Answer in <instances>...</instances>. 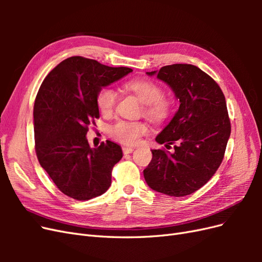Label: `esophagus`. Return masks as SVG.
<instances>
[{"instance_id":"esophagus-1","label":"esophagus","mask_w":262,"mask_h":262,"mask_svg":"<svg viewBox=\"0 0 262 262\" xmlns=\"http://www.w3.org/2000/svg\"><path fill=\"white\" fill-rule=\"evenodd\" d=\"M133 150H134V148H133V147H128V146H123V147H122V152H123V154H124V155L132 153Z\"/></svg>"}]
</instances>
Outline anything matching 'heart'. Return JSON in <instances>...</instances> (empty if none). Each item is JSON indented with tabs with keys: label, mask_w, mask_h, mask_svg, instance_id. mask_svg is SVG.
<instances>
[{
	"label": "heart",
	"mask_w": 262,
	"mask_h": 262,
	"mask_svg": "<svg viewBox=\"0 0 262 262\" xmlns=\"http://www.w3.org/2000/svg\"><path fill=\"white\" fill-rule=\"evenodd\" d=\"M125 89L131 91L143 102V114L153 122H163L167 119L172 110V102L164 96L162 87L149 80H133L125 84ZM117 101V95L113 89L104 87L96 96L97 107L101 114L109 115L113 113ZM146 132L145 124L141 122L118 121L110 126L109 133L114 139L124 144L133 145L139 141L142 134Z\"/></svg>",
	"instance_id": "1"
}]
</instances>
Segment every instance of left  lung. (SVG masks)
I'll return each instance as SVG.
<instances>
[{"label": "left lung", "mask_w": 262, "mask_h": 262, "mask_svg": "<svg viewBox=\"0 0 262 262\" xmlns=\"http://www.w3.org/2000/svg\"><path fill=\"white\" fill-rule=\"evenodd\" d=\"M167 84L179 100L178 112L156 137L165 148L152 149L144 169L149 188L171 196L191 194L212 178L231 136L225 96L211 76L192 64H171L146 72Z\"/></svg>", "instance_id": "left-lung-1"}]
</instances>
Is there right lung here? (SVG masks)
<instances>
[{"instance_id":"obj_1","label":"right lung","mask_w":262,"mask_h":262,"mask_svg":"<svg viewBox=\"0 0 262 262\" xmlns=\"http://www.w3.org/2000/svg\"><path fill=\"white\" fill-rule=\"evenodd\" d=\"M130 72V68L71 57L46 76L38 91L34 106L38 161L60 191L72 199H93L112 185L122 149L108 140L91 147L86 133L99 118L97 93Z\"/></svg>"}]
</instances>
